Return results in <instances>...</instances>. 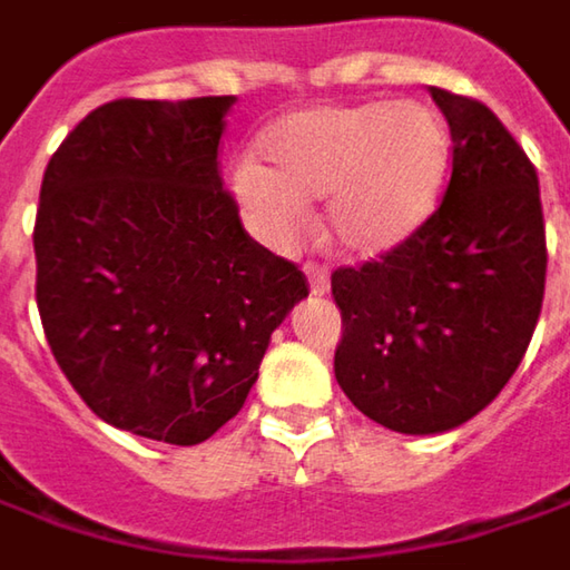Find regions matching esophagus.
<instances>
[{
    "instance_id": "esophagus-1",
    "label": "esophagus",
    "mask_w": 570,
    "mask_h": 570,
    "mask_svg": "<svg viewBox=\"0 0 570 570\" xmlns=\"http://www.w3.org/2000/svg\"><path fill=\"white\" fill-rule=\"evenodd\" d=\"M305 275H307V285H311V295H327L331 278H327V272H324L321 265H305Z\"/></svg>"
}]
</instances>
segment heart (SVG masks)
<instances>
[{
	"mask_svg": "<svg viewBox=\"0 0 570 570\" xmlns=\"http://www.w3.org/2000/svg\"><path fill=\"white\" fill-rule=\"evenodd\" d=\"M451 168V136L425 102H346L292 112L259 139V165L233 171L239 207L268 236H292L305 204L327 200L334 249L380 259L434 217Z\"/></svg>",
	"mask_w": 570,
	"mask_h": 570,
	"instance_id": "1",
	"label": "heart"
}]
</instances>
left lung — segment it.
<instances>
[{
	"mask_svg": "<svg viewBox=\"0 0 570 570\" xmlns=\"http://www.w3.org/2000/svg\"><path fill=\"white\" fill-rule=\"evenodd\" d=\"M451 126L441 207L380 263L337 268L334 376L399 434H441L483 412L522 363L546 295L539 175L483 102L431 87Z\"/></svg>",
	"mask_w": 570,
	"mask_h": 570,
	"instance_id": "obj_1",
	"label": "left lung"
}]
</instances>
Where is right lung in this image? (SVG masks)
Masks as SVG:
<instances>
[{"label":"right lung","instance_id":"obj_1","mask_svg":"<svg viewBox=\"0 0 570 570\" xmlns=\"http://www.w3.org/2000/svg\"><path fill=\"white\" fill-rule=\"evenodd\" d=\"M233 102H102L51 155L35 220V298L63 376L106 425L181 448L243 409L272 331L307 298L224 190Z\"/></svg>","mask_w":570,"mask_h":570}]
</instances>
